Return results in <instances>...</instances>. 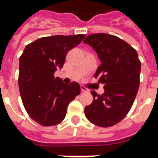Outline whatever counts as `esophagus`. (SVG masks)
<instances>
[{
  "label": "esophagus",
  "instance_id": "esophagus-1",
  "mask_svg": "<svg viewBox=\"0 0 158 158\" xmlns=\"http://www.w3.org/2000/svg\"><path fill=\"white\" fill-rule=\"evenodd\" d=\"M81 89L82 92H88V89L84 85H81Z\"/></svg>",
  "mask_w": 158,
  "mask_h": 158
}]
</instances>
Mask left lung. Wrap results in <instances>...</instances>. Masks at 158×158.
Returning a JSON list of instances; mask_svg holds the SVG:
<instances>
[{
    "label": "left lung",
    "instance_id": "left-lung-1",
    "mask_svg": "<svg viewBox=\"0 0 158 158\" xmlns=\"http://www.w3.org/2000/svg\"><path fill=\"white\" fill-rule=\"evenodd\" d=\"M101 61L95 78L104 85V93L92 90L93 100L85 107L89 122L110 127L120 122L133 105L140 83L141 62L135 49L120 38L105 33L89 35L84 40Z\"/></svg>",
    "mask_w": 158,
    "mask_h": 158
}]
</instances>
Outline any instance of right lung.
Listing matches in <instances>:
<instances>
[{
	"instance_id": "add662e5",
	"label": "right lung",
	"mask_w": 158,
	"mask_h": 158,
	"mask_svg": "<svg viewBox=\"0 0 158 158\" xmlns=\"http://www.w3.org/2000/svg\"><path fill=\"white\" fill-rule=\"evenodd\" d=\"M85 35L43 37L29 43L19 57V89L29 116L44 127L63 121L67 107L81 93L80 85L63 83L54 77L65 56L80 44Z\"/></svg>"
}]
</instances>
